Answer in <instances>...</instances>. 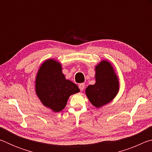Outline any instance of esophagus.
I'll return each instance as SVG.
<instances>
[{
  "label": "esophagus",
  "mask_w": 152,
  "mask_h": 152,
  "mask_svg": "<svg viewBox=\"0 0 152 152\" xmlns=\"http://www.w3.org/2000/svg\"><path fill=\"white\" fill-rule=\"evenodd\" d=\"M78 87H79V89L80 90V91H83L84 88V83L80 84L78 85Z\"/></svg>",
  "instance_id": "1"
}]
</instances>
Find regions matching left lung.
<instances>
[{"mask_svg": "<svg viewBox=\"0 0 152 152\" xmlns=\"http://www.w3.org/2000/svg\"><path fill=\"white\" fill-rule=\"evenodd\" d=\"M96 83L86 89L89 101L96 107L109 103L119 91V82L113 67L107 61H102L96 67Z\"/></svg>", "mask_w": 152, "mask_h": 152, "instance_id": "8db88e82", "label": "left lung"}]
</instances>
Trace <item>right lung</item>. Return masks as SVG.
Wrapping results in <instances>:
<instances>
[{"mask_svg":"<svg viewBox=\"0 0 152 152\" xmlns=\"http://www.w3.org/2000/svg\"><path fill=\"white\" fill-rule=\"evenodd\" d=\"M35 91L42 103L55 112L66 107L71 94L80 92L76 84L65 79L61 65L53 60L45 61L40 67L36 78Z\"/></svg>","mask_w":152,"mask_h":152,"instance_id":"obj_1","label":"right lung"}]
</instances>
